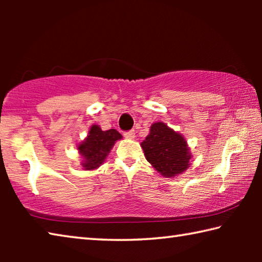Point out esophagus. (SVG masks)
Masks as SVG:
<instances>
[{
    "label": "esophagus",
    "mask_w": 262,
    "mask_h": 262,
    "mask_svg": "<svg viewBox=\"0 0 262 262\" xmlns=\"http://www.w3.org/2000/svg\"><path fill=\"white\" fill-rule=\"evenodd\" d=\"M123 136H125L128 140H133V139H135V132L134 130L126 132V133H123Z\"/></svg>",
    "instance_id": "34e87169"
}]
</instances>
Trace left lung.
Instances as JSON below:
<instances>
[{
    "mask_svg": "<svg viewBox=\"0 0 262 262\" xmlns=\"http://www.w3.org/2000/svg\"><path fill=\"white\" fill-rule=\"evenodd\" d=\"M141 147L147 161L166 178L181 174L190 165L192 154L185 137L164 122L152 123Z\"/></svg>",
    "mask_w": 262,
    "mask_h": 262,
    "instance_id": "1",
    "label": "left lung"
}]
</instances>
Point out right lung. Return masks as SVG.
Here are the masks:
<instances>
[{
  "instance_id": "add662e5",
  "label": "right lung",
  "mask_w": 262,
  "mask_h": 262,
  "mask_svg": "<svg viewBox=\"0 0 262 262\" xmlns=\"http://www.w3.org/2000/svg\"><path fill=\"white\" fill-rule=\"evenodd\" d=\"M122 135L115 129L101 130L97 125H92L85 140L77 145L78 152L83 157L81 165L84 170H95L105 162L111 149Z\"/></svg>"
}]
</instances>
